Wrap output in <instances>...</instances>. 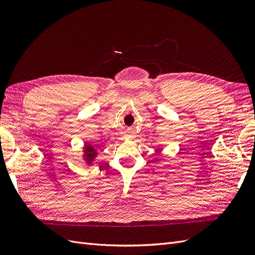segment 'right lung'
Segmentation results:
<instances>
[{"label":"right lung","mask_w":255,"mask_h":255,"mask_svg":"<svg viewBox=\"0 0 255 255\" xmlns=\"http://www.w3.org/2000/svg\"><path fill=\"white\" fill-rule=\"evenodd\" d=\"M85 145H86V148H85V153H86V156L89 159H91L92 157H95V155H96V149L94 148V146H92L89 143H86Z\"/></svg>","instance_id":"obj_1"}]
</instances>
